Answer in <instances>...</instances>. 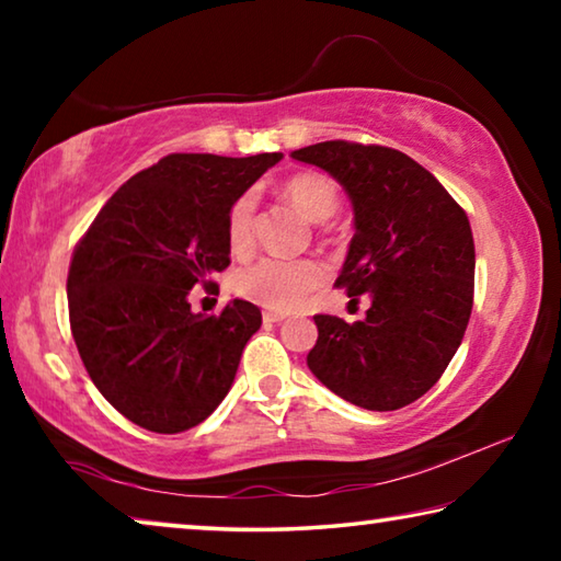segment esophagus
<instances>
[{"mask_svg":"<svg viewBox=\"0 0 561 561\" xmlns=\"http://www.w3.org/2000/svg\"><path fill=\"white\" fill-rule=\"evenodd\" d=\"M262 319L264 324H279V321H284V314H279V311H264Z\"/></svg>","mask_w":561,"mask_h":561,"instance_id":"34e87169","label":"esophagus"}]
</instances>
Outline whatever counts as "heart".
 <instances>
[{"instance_id":"b5f03b06","label":"heart","mask_w":561,"mask_h":561,"mask_svg":"<svg viewBox=\"0 0 561 561\" xmlns=\"http://www.w3.org/2000/svg\"><path fill=\"white\" fill-rule=\"evenodd\" d=\"M284 201L291 203L311 222H324L339 207V187L324 173H297L284 180ZM225 237L230 252L242 257L254 242V197L244 193L227 213ZM329 272L319 260L262 257L244 264L234 274V291L267 309L287 311L307 301L327 282Z\"/></svg>"}]
</instances>
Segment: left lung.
I'll return each instance as SVG.
<instances>
[{
	"mask_svg": "<svg viewBox=\"0 0 561 561\" xmlns=\"http://www.w3.org/2000/svg\"><path fill=\"white\" fill-rule=\"evenodd\" d=\"M294 160L324 168L354 203L356 234L336 287L366 319L317 314L307 364L329 391L366 411H398L438 383L468 329L474 242L462 207L401 150L324 140Z\"/></svg>",
	"mask_w": 561,
	"mask_h": 561,
	"instance_id": "8db88e82",
	"label": "left lung"
}]
</instances>
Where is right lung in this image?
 <instances>
[{"label":"right lung","mask_w":561,"mask_h":561,"mask_svg":"<svg viewBox=\"0 0 561 561\" xmlns=\"http://www.w3.org/2000/svg\"><path fill=\"white\" fill-rule=\"evenodd\" d=\"M282 153H170L123 183L71 254L69 321L101 396L130 423L183 433L230 391L262 311L232 299L220 314L190 311L197 284L230 267V205Z\"/></svg>","instance_id":"obj_1"}]
</instances>
